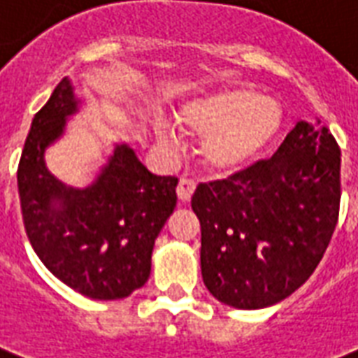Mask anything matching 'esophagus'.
I'll list each match as a JSON object with an SVG mask.
<instances>
[{"label": "esophagus", "mask_w": 358, "mask_h": 358, "mask_svg": "<svg viewBox=\"0 0 358 358\" xmlns=\"http://www.w3.org/2000/svg\"><path fill=\"white\" fill-rule=\"evenodd\" d=\"M193 192H195V182L189 178H182L180 180L178 187H176V193H178V199L180 201H189L192 199Z\"/></svg>", "instance_id": "esophagus-1"}]
</instances>
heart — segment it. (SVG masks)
Segmentation results:
<instances>
[{
    "mask_svg": "<svg viewBox=\"0 0 358 358\" xmlns=\"http://www.w3.org/2000/svg\"><path fill=\"white\" fill-rule=\"evenodd\" d=\"M186 132L203 138V157L214 171L233 172L260 155L282 123L280 106L246 87H229L195 98L178 112ZM161 142H172L171 131L155 127Z\"/></svg>",
    "mask_w": 358,
    "mask_h": 358,
    "instance_id": "heart-1",
    "label": "heart"
}]
</instances>
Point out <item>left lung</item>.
<instances>
[{
    "mask_svg": "<svg viewBox=\"0 0 358 358\" xmlns=\"http://www.w3.org/2000/svg\"><path fill=\"white\" fill-rule=\"evenodd\" d=\"M340 166L327 127L298 121L271 159L197 186L201 273L216 300L262 309L311 277L338 224Z\"/></svg>",
    "mask_w": 358,
    "mask_h": 358,
    "instance_id": "1",
    "label": "left lung"
}]
</instances>
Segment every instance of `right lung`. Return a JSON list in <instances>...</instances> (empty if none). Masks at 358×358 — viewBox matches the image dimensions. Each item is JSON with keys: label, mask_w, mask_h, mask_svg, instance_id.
<instances>
[{"label": "right lung", "mask_w": 358, "mask_h": 358, "mask_svg": "<svg viewBox=\"0 0 358 358\" xmlns=\"http://www.w3.org/2000/svg\"><path fill=\"white\" fill-rule=\"evenodd\" d=\"M79 106L64 78L31 121L17 172L24 227L57 279L92 300H119L150 279L178 178L155 176L131 145L115 144L92 184L66 186L47 169L45 152L62 138Z\"/></svg>", "instance_id": "1"}]
</instances>
